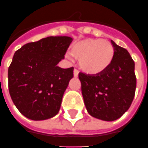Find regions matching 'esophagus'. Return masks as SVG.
Returning a JSON list of instances; mask_svg holds the SVG:
<instances>
[{
	"instance_id": "esophagus-1",
	"label": "esophagus",
	"mask_w": 148,
	"mask_h": 148,
	"mask_svg": "<svg viewBox=\"0 0 148 148\" xmlns=\"http://www.w3.org/2000/svg\"><path fill=\"white\" fill-rule=\"evenodd\" d=\"M73 74H74V76H75V77H77V76H78V74H79L78 70H77V69H74V71H73Z\"/></svg>"
}]
</instances>
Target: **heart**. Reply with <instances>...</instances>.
Instances as JSON below:
<instances>
[{
  "label": "heart",
  "mask_w": 148,
  "mask_h": 148,
  "mask_svg": "<svg viewBox=\"0 0 148 148\" xmlns=\"http://www.w3.org/2000/svg\"><path fill=\"white\" fill-rule=\"evenodd\" d=\"M70 54L79 60V65L84 72L98 74L111 64L114 56V49L107 40L87 38L72 45Z\"/></svg>",
  "instance_id": "b5f03b06"
}]
</instances>
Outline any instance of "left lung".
I'll return each instance as SVG.
<instances>
[{
	"label": "left lung",
	"instance_id": "obj_1",
	"mask_svg": "<svg viewBox=\"0 0 148 148\" xmlns=\"http://www.w3.org/2000/svg\"><path fill=\"white\" fill-rule=\"evenodd\" d=\"M114 56L109 68L98 74L79 73L81 92L88 114L114 121L130 108L136 88L134 62L129 52L111 41Z\"/></svg>",
	"mask_w": 148,
	"mask_h": 148
}]
</instances>
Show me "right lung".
Wrapping results in <instances>:
<instances>
[{
    "label": "right lung",
    "mask_w": 148,
    "mask_h": 148,
    "mask_svg": "<svg viewBox=\"0 0 148 148\" xmlns=\"http://www.w3.org/2000/svg\"><path fill=\"white\" fill-rule=\"evenodd\" d=\"M72 41L68 36H51L26 43L14 53L8 70L9 91L15 106L27 119L45 120L59 113L74 68L57 64Z\"/></svg>",
    "instance_id": "add662e5"
}]
</instances>
